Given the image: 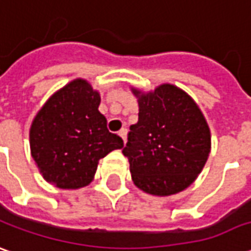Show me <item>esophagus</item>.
<instances>
[{
  "label": "esophagus",
  "mask_w": 251,
  "mask_h": 251,
  "mask_svg": "<svg viewBox=\"0 0 251 251\" xmlns=\"http://www.w3.org/2000/svg\"><path fill=\"white\" fill-rule=\"evenodd\" d=\"M118 134L121 136V139L124 140V143H126V134H127V130H126L125 127H124V129H121V130L118 132Z\"/></svg>",
  "instance_id": "1"
}]
</instances>
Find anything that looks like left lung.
<instances>
[{
	"mask_svg": "<svg viewBox=\"0 0 251 251\" xmlns=\"http://www.w3.org/2000/svg\"><path fill=\"white\" fill-rule=\"evenodd\" d=\"M132 92L139 101V121L130 126L122 152L129 159L133 183L156 197L185 190L210 154V129L203 114L191 96L170 83L148 93Z\"/></svg>",
	"mask_w": 251,
	"mask_h": 251,
	"instance_id": "obj_1",
	"label": "left lung"
}]
</instances>
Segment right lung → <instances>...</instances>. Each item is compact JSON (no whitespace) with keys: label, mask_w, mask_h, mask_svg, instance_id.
<instances>
[{"label":"right lung","mask_w":251,"mask_h":251,"mask_svg":"<svg viewBox=\"0 0 251 251\" xmlns=\"http://www.w3.org/2000/svg\"><path fill=\"white\" fill-rule=\"evenodd\" d=\"M100 95L85 79H74L49 97L30 127L31 156L48 183L63 190L82 188L97 163L124 140L107 129L99 111Z\"/></svg>","instance_id":"1"}]
</instances>
